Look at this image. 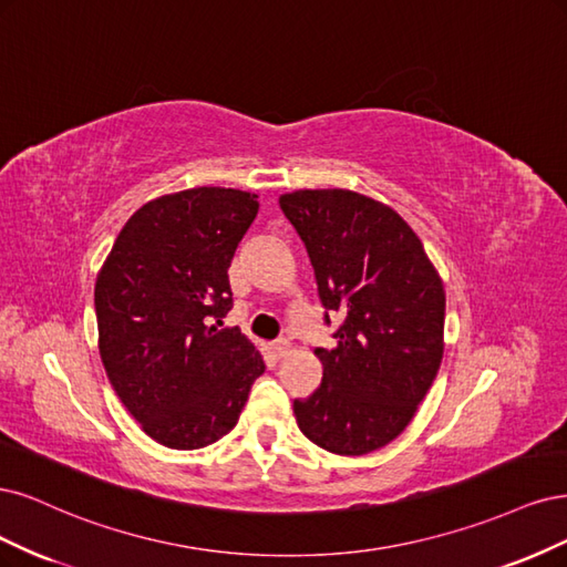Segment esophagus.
Returning <instances> with one entry per match:
<instances>
[{
  "instance_id": "obj_1",
  "label": "esophagus",
  "mask_w": 567,
  "mask_h": 567,
  "mask_svg": "<svg viewBox=\"0 0 567 567\" xmlns=\"http://www.w3.org/2000/svg\"><path fill=\"white\" fill-rule=\"evenodd\" d=\"M291 351V343L287 341V339H278L276 343H272V353H276L278 358H282V355H287Z\"/></svg>"
}]
</instances>
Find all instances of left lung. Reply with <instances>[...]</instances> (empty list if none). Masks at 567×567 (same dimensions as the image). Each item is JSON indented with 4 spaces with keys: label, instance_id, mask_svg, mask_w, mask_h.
Here are the masks:
<instances>
[{
    "label": "left lung",
    "instance_id": "8db88e82",
    "mask_svg": "<svg viewBox=\"0 0 567 567\" xmlns=\"http://www.w3.org/2000/svg\"><path fill=\"white\" fill-rule=\"evenodd\" d=\"M280 207L308 249L322 306L343 318L332 349H316L322 383L295 400L297 424L327 452H374L410 426L441 370L443 280L405 218L374 197L303 188L280 195Z\"/></svg>",
    "mask_w": 567,
    "mask_h": 567
}]
</instances>
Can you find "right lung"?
<instances>
[{
	"label": "right lung",
	"mask_w": 567,
	"mask_h": 567,
	"mask_svg": "<svg viewBox=\"0 0 567 567\" xmlns=\"http://www.w3.org/2000/svg\"><path fill=\"white\" fill-rule=\"evenodd\" d=\"M259 195L203 186L132 214L94 289L107 379L153 441L197 450L240 419L266 364L237 327L228 268L259 212Z\"/></svg>",
	"instance_id": "add662e5"
}]
</instances>
